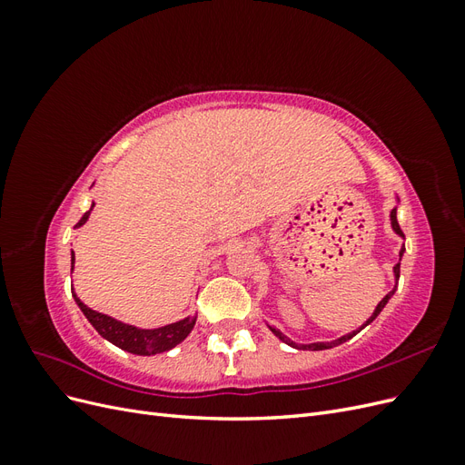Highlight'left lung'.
<instances>
[{
	"mask_svg": "<svg viewBox=\"0 0 465 465\" xmlns=\"http://www.w3.org/2000/svg\"><path fill=\"white\" fill-rule=\"evenodd\" d=\"M390 219H391V229L393 231H396L400 236H403V232H401V229H400V223H398V217H396V209H391V213H390ZM401 256H403V248L400 250V260H401ZM393 275H396V281L400 279V262L396 263V267H393ZM391 294H393V291L391 292H388L386 294V297L382 299V301H380L378 302V306H376V311L372 312V316L367 320V323H364V326H369V323L380 314V312H382V308L386 306V302L390 301V297H391ZM362 326V328H364ZM361 328V330H362ZM277 337H279V340L281 341H285L287 345H291V347H297V349H308V351H322V349H331V347H335V345H341V343H345L347 340H351V337H353V335H357L359 333V330L357 331H351V333H347V335H343V337H340V340H335V341H328V343H311V345H299V343H294V341H291L289 340V337L287 335H283V333H281L279 330H275V328H270Z\"/></svg>",
	"mask_w": 465,
	"mask_h": 465,
	"instance_id": "1",
	"label": "left lung"
}]
</instances>
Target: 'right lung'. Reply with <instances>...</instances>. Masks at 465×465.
Segmentation results:
<instances>
[{
  "label": "right lung",
  "instance_id": "add662e5",
  "mask_svg": "<svg viewBox=\"0 0 465 465\" xmlns=\"http://www.w3.org/2000/svg\"><path fill=\"white\" fill-rule=\"evenodd\" d=\"M93 205L87 213L81 217V221L75 224V227L85 224V221L89 219L91 211H93ZM74 262H75V254L72 252V270H74ZM74 299H75L77 306L81 308V312L87 316V320L93 323V328L101 333L104 340H108L110 343H114L116 347L128 351V353H134V355L164 353V351L176 347L180 341H184L188 333L193 330V323H195V318L188 316L184 320L168 323V326H163L157 330H139L135 326H130V323H124V322H118L106 314L91 311L87 304H83L77 299L75 292H74Z\"/></svg>",
  "mask_w": 465,
  "mask_h": 465
}]
</instances>
